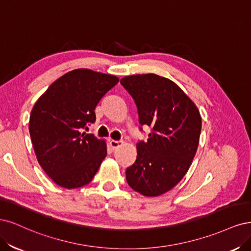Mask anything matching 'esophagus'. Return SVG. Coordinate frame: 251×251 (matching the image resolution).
Here are the masks:
<instances>
[{
    "label": "esophagus",
    "instance_id": "obj_1",
    "mask_svg": "<svg viewBox=\"0 0 251 251\" xmlns=\"http://www.w3.org/2000/svg\"><path fill=\"white\" fill-rule=\"evenodd\" d=\"M109 144H110V147H111L112 149H117V148L122 146V145L124 144V142H123V141H115V140H111V141H109Z\"/></svg>",
    "mask_w": 251,
    "mask_h": 251
}]
</instances>
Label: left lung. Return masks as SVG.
Wrapping results in <instances>:
<instances>
[{
	"label": "left lung",
	"mask_w": 251,
	"mask_h": 251,
	"mask_svg": "<svg viewBox=\"0 0 251 251\" xmlns=\"http://www.w3.org/2000/svg\"><path fill=\"white\" fill-rule=\"evenodd\" d=\"M132 96L140 124L152 127L146 143L136 144L135 163L127 168L130 188L156 197L178 183L188 172L199 144L200 112L190 97L172 80L156 74L121 79Z\"/></svg>",
	"instance_id": "left-lung-1"
}]
</instances>
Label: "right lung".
I'll return each mask as SVG.
<instances>
[{
    "label": "right lung",
    "mask_w": 251,
    "mask_h": 251,
    "mask_svg": "<svg viewBox=\"0 0 251 251\" xmlns=\"http://www.w3.org/2000/svg\"><path fill=\"white\" fill-rule=\"evenodd\" d=\"M119 82L115 75L88 69L68 72L39 97L29 132L36 158L61 188L90 183L107 154L106 142L80 130L96 121L97 104Z\"/></svg>",
    "instance_id": "1"
}]
</instances>
